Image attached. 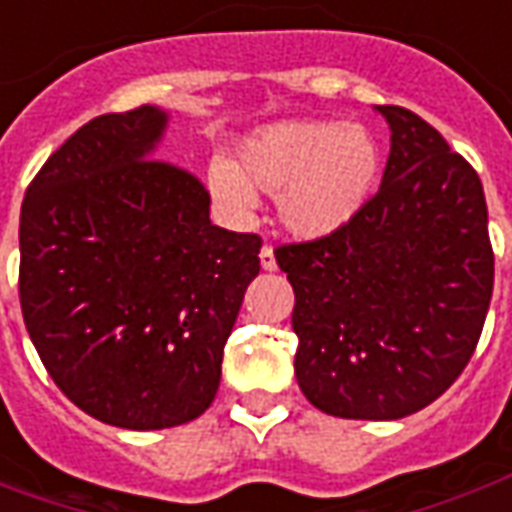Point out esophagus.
<instances>
[{"mask_svg": "<svg viewBox=\"0 0 512 512\" xmlns=\"http://www.w3.org/2000/svg\"><path fill=\"white\" fill-rule=\"evenodd\" d=\"M260 266H263V271H274L277 268V257H274V249L268 244L260 249Z\"/></svg>", "mask_w": 512, "mask_h": 512, "instance_id": "esophagus-1", "label": "esophagus"}]
</instances>
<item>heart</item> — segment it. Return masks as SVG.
<instances>
[{"label":"heart","instance_id":"heart-1","mask_svg":"<svg viewBox=\"0 0 512 512\" xmlns=\"http://www.w3.org/2000/svg\"><path fill=\"white\" fill-rule=\"evenodd\" d=\"M381 183V147L362 126L285 120L257 128L233 161H213L208 189L233 216H249L257 191L279 197V219L299 238H323L351 224Z\"/></svg>","mask_w":512,"mask_h":512}]
</instances>
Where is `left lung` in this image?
<instances>
[{
    "instance_id": "8db88e82",
    "label": "left lung",
    "mask_w": 512,
    "mask_h": 512,
    "mask_svg": "<svg viewBox=\"0 0 512 512\" xmlns=\"http://www.w3.org/2000/svg\"><path fill=\"white\" fill-rule=\"evenodd\" d=\"M381 189L343 230L279 246L299 337L296 381L343 419H400L469 365L494 290L483 183L444 136L403 106Z\"/></svg>"
}]
</instances>
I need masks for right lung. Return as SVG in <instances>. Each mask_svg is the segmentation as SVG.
<instances>
[{
    "label": "right lung",
    "instance_id": "obj_1",
    "mask_svg": "<svg viewBox=\"0 0 512 512\" xmlns=\"http://www.w3.org/2000/svg\"><path fill=\"white\" fill-rule=\"evenodd\" d=\"M167 112L82 126L29 183L18 296L62 395L128 430L175 428L211 406L224 343L260 271V235L211 224V194L153 158Z\"/></svg>",
    "mask_w": 512,
    "mask_h": 512
}]
</instances>
